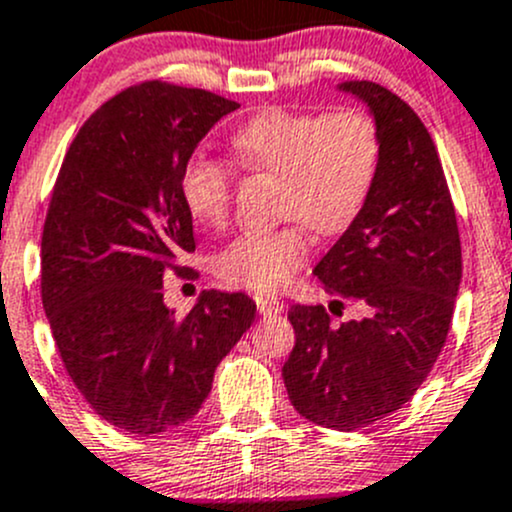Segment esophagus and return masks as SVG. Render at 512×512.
Returning <instances> with one entry per match:
<instances>
[{"label":"esophagus","mask_w":512,"mask_h":512,"mask_svg":"<svg viewBox=\"0 0 512 512\" xmlns=\"http://www.w3.org/2000/svg\"><path fill=\"white\" fill-rule=\"evenodd\" d=\"M255 301H257V311H260L262 316H277V314H282V309H284L282 301L274 299V297H257Z\"/></svg>","instance_id":"esophagus-1"}]
</instances>
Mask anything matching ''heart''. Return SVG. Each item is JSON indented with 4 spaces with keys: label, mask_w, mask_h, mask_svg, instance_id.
<instances>
[{
    "label": "heart",
    "mask_w": 512,
    "mask_h": 512,
    "mask_svg": "<svg viewBox=\"0 0 512 512\" xmlns=\"http://www.w3.org/2000/svg\"><path fill=\"white\" fill-rule=\"evenodd\" d=\"M250 169L282 179L279 213L297 218L277 228H252L218 255V274L238 287L274 292L309 255V235H336L358 218L380 169V134L365 112H299L270 107L230 139ZM181 196L198 223L223 225L233 201V169L193 157L181 171Z\"/></svg>",
    "instance_id": "heart-1"
}]
</instances>
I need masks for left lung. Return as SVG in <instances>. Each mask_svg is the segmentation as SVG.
I'll list each match as a JSON object with an SVG mask.
<instances>
[{"mask_svg": "<svg viewBox=\"0 0 512 512\" xmlns=\"http://www.w3.org/2000/svg\"><path fill=\"white\" fill-rule=\"evenodd\" d=\"M338 90L368 105L383 152L363 211L314 274L338 314L355 301L363 316L333 324L321 304H294L297 343L282 378L301 417L351 432L410 402L437 363L461 284V240L437 147L417 112L370 80Z\"/></svg>", "mask_w": 512, "mask_h": 512, "instance_id": "8db88e82", "label": "left lung"}]
</instances>
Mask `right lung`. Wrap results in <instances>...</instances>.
<instances>
[{
  "instance_id": "right-lung-1",
  "label": "right lung",
  "mask_w": 512,
  "mask_h": 512,
  "mask_svg": "<svg viewBox=\"0 0 512 512\" xmlns=\"http://www.w3.org/2000/svg\"><path fill=\"white\" fill-rule=\"evenodd\" d=\"M238 102L149 80L122 90L75 134L41 238V299L68 375L122 432L196 417L213 373L255 321L242 292H203L186 316L164 272L196 250L181 171Z\"/></svg>"
}]
</instances>
